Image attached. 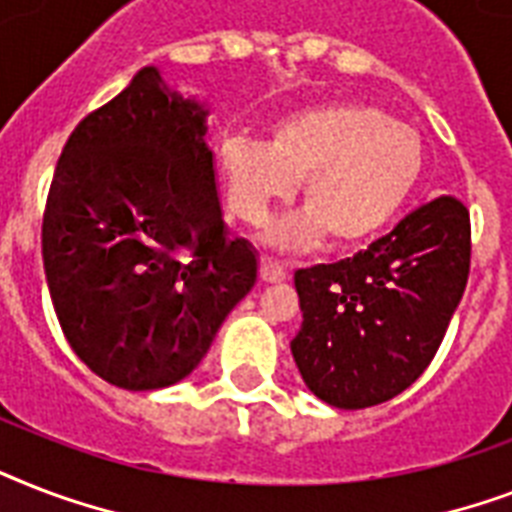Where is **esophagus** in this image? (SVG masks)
<instances>
[{
    "label": "esophagus",
    "mask_w": 512,
    "mask_h": 512,
    "mask_svg": "<svg viewBox=\"0 0 512 512\" xmlns=\"http://www.w3.org/2000/svg\"><path fill=\"white\" fill-rule=\"evenodd\" d=\"M260 279H263L265 284H281V281L287 279V268L281 263H276V260H271V257H263V260H260Z\"/></svg>",
    "instance_id": "34e87169"
}]
</instances>
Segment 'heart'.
<instances>
[{
	"label": "heart",
	"instance_id": "b5f03b06",
	"mask_svg": "<svg viewBox=\"0 0 512 512\" xmlns=\"http://www.w3.org/2000/svg\"><path fill=\"white\" fill-rule=\"evenodd\" d=\"M220 172L233 215L263 225L305 180L308 212L273 233L281 247L316 244L324 236L340 249L380 236L425 172L420 132L393 122L366 103H321L284 116L271 143L228 138L220 146Z\"/></svg>",
	"mask_w": 512,
	"mask_h": 512
}]
</instances>
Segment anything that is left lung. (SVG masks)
<instances>
[{"label":"left lung","instance_id":"8db88e82","mask_svg":"<svg viewBox=\"0 0 512 512\" xmlns=\"http://www.w3.org/2000/svg\"><path fill=\"white\" fill-rule=\"evenodd\" d=\"M470 273V212L422 204L369 249L295 273L303 327L292 356L329 406L366 409L406 390L436 356Z\"/></svg>","mask_w":512,"mask_h":512}]
</instances>
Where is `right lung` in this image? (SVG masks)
Here are the masks:
<instances>
[{"instance_id":"add662e5","label":"right lung","mask_w":512,"mask_h":512,"mask_svg":"<svg viewBox=\"0 0 512 512\" xmlns=\"http://www.w3.org/2000/svg\"><path fill=\"white\" fill-rule=\"evenodd\" d=\"M207 114L140 68L76 124L52 175V305L76 356L116 388L188 377L257 281L255 249L225 231Z\"/></svg>"}]
</instances>
